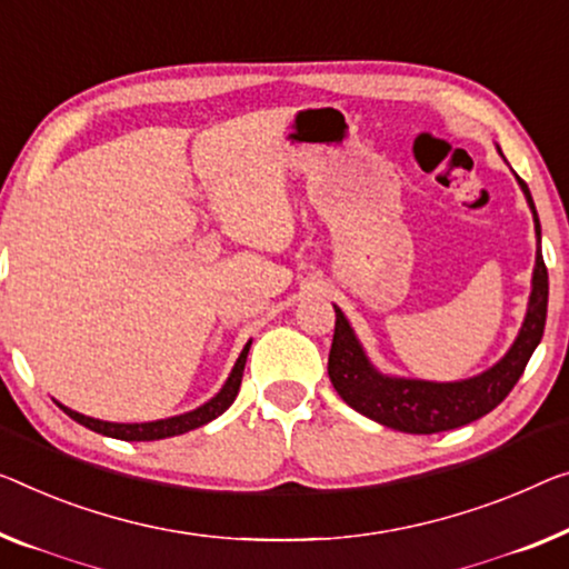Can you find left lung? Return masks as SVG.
Listing matches in <instances>:
<instances>
[{
    "label": "left lung",
    "mask_w": 569,
    "mask_h": 569,
    "mask_svg": "<svg viewBox=\"0 0 569 569\" xmlns=\"http://www.w3.org/2000/svg\"><path fill=\"white\" fill-rule=\"evenodd\" d=\"M519 186L527 193V201L533 211V227H537V266H533V281L529 296V311L523 327L511 350L506 352L501 362L493 368L475 376L470 380H457V383H429V380H406L388 378L370 366L366 352L345 313L335 307V339L329 350V380L335 391L342 396L347 406L360 411L362 417L383 423L406 435H437L465 427L475 419L486 417L496 409L519 378L527 370L531 352L537 350L545 335L547 321V296H549V276L545 258H541V227L533 207L529 186L519 178Z\"/></svg>",
    "instance_id": "obj_1"
}]
</instances>
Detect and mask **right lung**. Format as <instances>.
<instances>
[{
  "instance_id": "add662e5",
  "label": "right lung",
  "mask_w": 569,
  "mask_h": 569,
  "mask_svg": "<svg viewBox=\"0 0 569 569\" xmlns=\"http://www.w3.org/2000/svg\"><path fill=\"white\" fill-rule=\"evenodd\" d=\"M250 345H244V350L240 352V358H237L234 368L230 372V378H227V383L222 391H219L214 398H211L209 403L199 406L197 411H189V413H181V417H171V419H160V421H148V423H112V421H99V419H91V417H83V413H76L71 409H61L71 417L73 421L83 423V427L97 431V435H104V437H114V439H124V442H152V439H166V437H176V435H186V431L203 427V423H209L211 419H217L219 413H224L230 409L232 401L237 398V391H240V383H242V370H244V362H248V352H250Z\"/></svg>"
}]
</instances>
